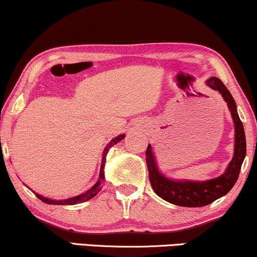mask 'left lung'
Returning a JSON list of instances; mask_svg holds the SVG:
<instances>
[{"instance_id":"left-lung-1","label":"left lung","mask_w":257,"mask_h":257,"mask_svg":"<svg viewBox=\"0 0 257 257\" xmlns=\"http://www.w3.org/2000/svg\"><path fill=\"white\" fill-rule=\"evenodd\" d=\"M206 84L221 94L223 99L227 103L233 123H235V153L225 173L216 179L202 182L183 181V180L175 181V180L168 179L158 170L151 145H148L147 153H145L149 180H150L154 192L163 200L177 206H183V207H201L227 194L238 179L240 167L246 154L244 128L237 113L236 102L232 95L218 77L208 78Z\"/></svg>"}]
</instances>
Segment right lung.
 Returning <instances> with one entry per match:
<instances>
[{"label": "right lung", "instance_id": "1", "mask_svg": "<svg viewBox=\"0 0 257 257\" xmlns=\"http://www.w3.org/2000/svg\"><path fill=\"white\" fill-rule=\"evenodd\" d=\"M123 138H125V135H120V136H118V137L112 139V141L109 142V144H107V147L104 148V151H103L102 161H101L99 180H97V182L95 183V185L91 187L90 189H88V191L83 193V194L74 196V198H70V199H65V200H52V199H47V198H45V196L37 194L36 193L37 198L40 199L41 201L45 202V204H50V205H76V204H80V202H84V201L89 200V199H91V198H94V196L100 192V189L102 188V181L104 180L103 169H104V163H106L107 153H108L109 149L112 148L113 145H115L116 143H119V142H121Z\"/></svg>", "mask_w": 257, "mask_h": 257}]
</instances>
